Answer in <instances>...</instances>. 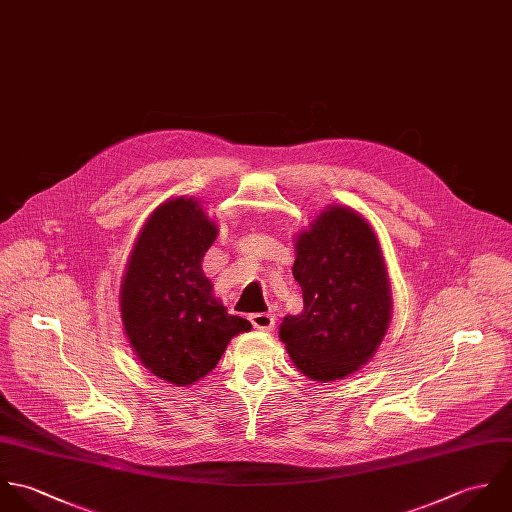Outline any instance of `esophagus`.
Instances as JSON below:
<instances>
[{"label":"esophagus","mask_w":512,"mask_h":512,"mask_svg":"<svg viewBox=\"0 0 512 512\" xmlns=\"http://www.w3.org/2000/svg\"><path fill=\"white\" fill-rule=\"evenodd\" d=\"M249 320L257 330H265V332L273 330V326H275V316L269 312H255L249 316Z\"/></svg>","instance_id":"1"}]
</instances>
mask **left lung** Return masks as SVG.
<instances>
[{"label": "left lung", "mask_w": 512, "mask_h": 512, "mask_svg": "<svg viewBox=\"0 0 512 512\" xmlns=\"http://www.w3.org/2000/svg\"><path fill=\"white\" fill-rule=\"evenodd\" d=\"M293 243L305 307L283 318L279 338L301 374L342 380L374 358L392 320L380 241L362 213L328 205Z\"/></svg>", "instance_id": "1"}]
</instances>
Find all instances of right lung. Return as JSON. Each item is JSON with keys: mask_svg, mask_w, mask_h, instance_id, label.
<instances>
[{"mask_svg": "<svg viewBox=\"0 0 512 512\" xmlns=\"http://www.w3.org/2000/svg\"><path fill=\"white\" fill-rule=\"evenodd\" d=\"M217 225L196 198L178 196L144 221L120 283V318L140 364L164 382L205 378L251 322L213 297L202 261Z\"/></svg>", "mask_w": 512, "mask_h": 512, "instance_id": "right-lung-1", "label": "right lung"}]
</instances>
